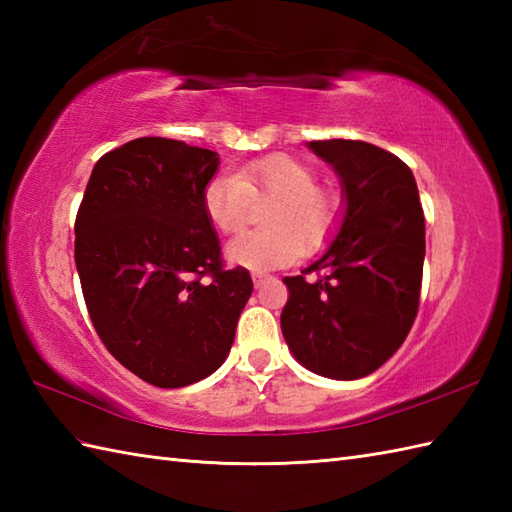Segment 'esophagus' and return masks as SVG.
<instances>
[{"label":"esophagus","mask_w":512,"mask_h":512,"mask_svg":"<svg viewBox=\"0 0 512 512\" xmlns=\"http://www.w3.org/2000/svg\"><path fill=\"white\" fill-rule=\"evenodd\" d=\"M250 277H253V284H255V288H259V286H262V284H264V281L268 279V275H266V273H262V270H255V273H253V275H250Z\"/></svg>","instance_id":"esophagus-1"}]
</instances>
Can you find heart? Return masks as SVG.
Listing matches in <instances>:
<instances>
[{"mask_svg":"<svg viewBox=\"0 0 512 512\" xmlns=\"http://www.w3.org/2000/svg\"><path fill=\"white\" fill-rule=\"evenodd\" d=\"M273 200L264 215L270 231L244 233L226 244V262L250 270L288 266L301 250L317 248L334 224L336 200L317 187V176L297 158L275 154L242 165L235 176H217L204 187L202 204L215 228L237 233L253 202Z\"/></svg>","mask_w":512,"mask_h":512,"instance_id":"b5f03b06","label":"heart"}]
</instances>
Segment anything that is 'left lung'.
<instances>
[{"label": "left lung", "mask_w": 512, "mask_h": 512, "mask_svg": "<svg viewBox=\"0 0 512 512\" xmlns=\"http://www.w3.org/2000/svg\"><path fill=\"white\" fill-rule=\"evenodd\" d=\"M341 182L343 211L319 259L286 277L281 332L310 372L356 380L396 354L418 314L424 215L398 156L363 140H312ZM319 272L317 280L305 275Z\"/></svg>", "instance_id": "8db88e82"}]
</instances>
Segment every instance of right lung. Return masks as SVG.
Masks as SVG:
<instances>
[{"mask_svg": "<svg viewBox=\"0 0 512 512\" xmlns=\"http://www.w3.org/2000/svg\"><path fill=\"white\" fill-rule=\"evenodd\" d=\"M211 149L145 136L96 162L74 224L85 306L118 363L176 389L220 367L253 292L248 270L222 268L202 193Z\"/></svg>", "mask_w": 512, "mask_h": 512, "instance_id": "right-lung-1", "label": "right lung"}]
</instances>
